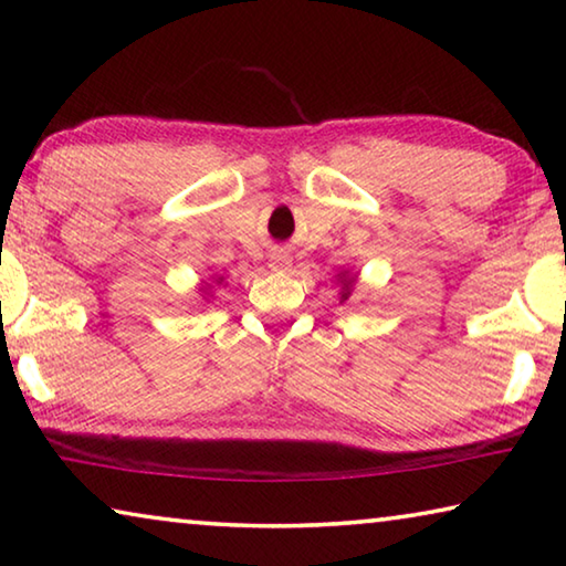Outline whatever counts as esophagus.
<instances>
[{
	"mask_svg": "<svg viewBox=\"0 0 566 566\" xmlns=\"http://www.w3.org/2000/svg\"><path fill=\"white\" fill-rule=\"evenodd\" d=\"M272 270L274 272H282V270H286V266H290V254L286 252H276L274 256H272Z\"/></svg>",
	"mask_w": 566,
	"mask_h": 566,
	"instance_id": "esophagus-1",
	"label": "esophagus"
}]
</instances>
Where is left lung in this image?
<instances>
[{
  "label": "left lung",
  "instance_id": "1",
  "mask_svg": "<svg viewBox=\"0 0 566 566\" xmlns=\"http://www.w3.org/2000/svg\"><path fill=\"white\" fill-rule=\"evenodd\" d=\"M344 282H347V280H344ZM347 294H349V292H347V286H344V294H342V296H344V300H347Z\"/></svg>",
  "mask_w": 566,
  "mask_h": 566
}]
</instances>
